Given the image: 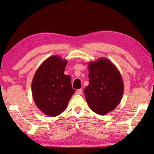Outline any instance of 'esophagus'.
I'll return each instance as SVG.
<instances>
[{
    "instance_id": "obj_1",
    "label": "esophagus",
    "mask_w": 154,
    "mask_h": 154,
    "mask_svg": "<svg viewBox=\"0 0 154 154\" xmlns=\"http://www.w3.org/2000/svg\"><path fill=\"white\" fill-rule=\"evenodd\" d=\"M76 93L78 94H81L83 93V89H78V90L76 91Z\"/></svg>"
}]
</instances>
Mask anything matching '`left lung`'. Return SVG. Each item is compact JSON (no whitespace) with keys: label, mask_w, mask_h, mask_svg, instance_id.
<instances>
[{"label":"left lung","mask_w":154,"mask_h":154,"mask_svg":"<svg viewBox=\"0 0 154 154\" xmlns=\"http://www.w3.org/2000/svg\"><path fill=\"white\" fill-rule=\"evenodd\" d=\"M89 84L84 90L87 103L94 112L105 115L115 109L123 95L124 83L117 67L105 57L90 61Z\"/></svg>","instance_id":"left-lung-1"}]
</instances>
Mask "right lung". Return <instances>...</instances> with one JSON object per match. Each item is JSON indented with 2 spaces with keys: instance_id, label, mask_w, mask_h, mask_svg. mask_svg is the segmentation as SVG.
<instances>
[{
  "instance_id": "right-lung-1",
  "label": "right lung",
  "mask_w": 154,
  "mask_h": 154,
  "mask_svg": "<svg viewBox=\"0 0 154 154\" xmlns=\"http://www.w3.org/2000/svg\"><path fill=\"white\" fill-rule=\"evenodd\" d=\"M67 60L58 55L46 59L35 71L32 93L35 105L45 115L55 117L66 109L75 93L71 77L64 74Z\"/></svg>"
}]
</instances>
